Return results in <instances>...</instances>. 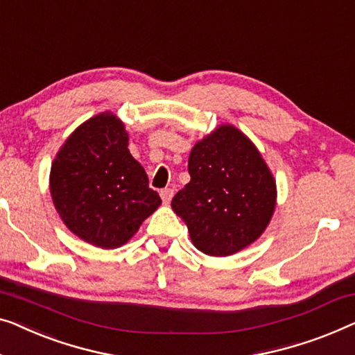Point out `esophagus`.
<instances>
[{"label": "esophagus", "mask_w": 355, "mask_h": 355, "mask_svg": "<svg viewBox=\"0 0 355 355\" xmlns=\"http://www.w3.org/2000/svg\"><path fill=\"white\" fill-rule=\"evenodd\" d=\"M173 195H174V190L173 189H163L162 192H160V197H162L163 203H165V205H168L169 202H171Z\"/></svg>", "instance_id": "esophagus-1"}]
</instances>
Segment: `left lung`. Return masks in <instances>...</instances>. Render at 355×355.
Instances as JSON below:
<instances>
[{"mask_svg": "<svg viewBox=\"0 0 355 355\" xmlns=\"http://www.w3.org/2000/svg\"><path fill=\"white\" fill-rule=\"evenodd\" d=\"M189 174L190 182L174 195L171 207L195 248L230 256L264 234L277 205L275 178L239 128L224 123L195 144Z\"/></svg>", "mask_w": 355, "mask_h": 355, "instance_id": "1", "label": "left lung"}]
</instances>
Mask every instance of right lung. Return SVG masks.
<instances>
[{
    "instance_id": "right-lung-1",
    "label": "right lung",
    "mask_w": 355,
    "mask_h": 355,
    "mask_svg": "<svg viewBox=\"0 0 355 355\" xmlns=\"http://www.w3.org/2000/svg\"><path fill=\"white\" fill-rule=\"evenodd\" d=\"M128 141L125 123L102 112L67 137L51 165L55 211L71 234L97 248L128 243L162 205Z\"/></svg>"
}]
</instances>
